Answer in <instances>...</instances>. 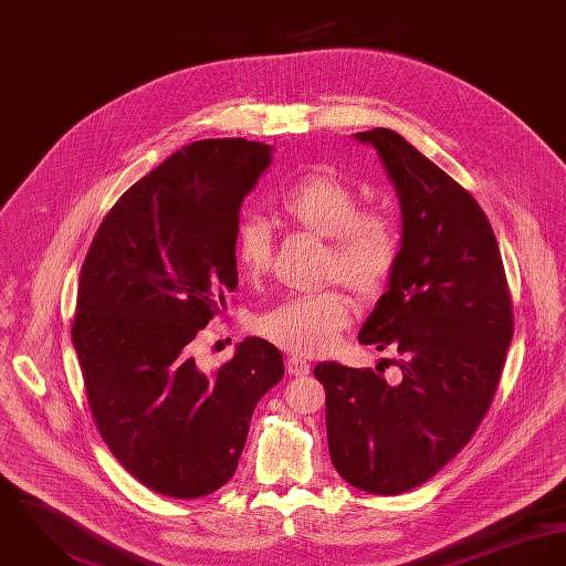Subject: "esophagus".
<instances>
[{"label": "esophagus", "mask_w": 566, "mask_h": 566, "mask_svg": "<svg viewBox=\"0 0 566 566\" xmlns=\"http://www.w3.org/2000/svg\"><path fill=\"white\" fill-rule=\"evenodd\" d=\"M286 369H289L291 376H308V374H311V363H306V360L300 358V356H291V358L286 360Z\"/></svg>", "instance_id": "1"}]
</instances>
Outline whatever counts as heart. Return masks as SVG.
I'll use <instances>...</instances> for the list:
<instances>
[{
    "label": "heart",
    "instance_id": "1",
    "mask_svg": "<svg viewBox=\"0 0 566 566\" xmlns=\"http://www.w3.org/2000/svg\"><path fill=\"white\" fill-rule=\"evenodd\" d=\"M284 217L327 239V271L360 293L379 289L399 255L392 219L379 210H360V197L332 171H313L280 192ZM271 228L253 214L237 228V260L248 273H262L271 262ZM352 321V302L340 291L295 295L260 314L255 329L273 345L316 356L329 352Z\"/></svg>",
    "mask_w": 566,
    "mask_h": 566
}]
</instances>
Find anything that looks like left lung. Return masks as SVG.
<instances>
[{
	"label": "left lung",
	"mask_w": 566,
	"mask_h": 566,
	"mask_svg": "<svg viewBox=\"0 0 566 566\" xmlns=\"http://www.w3.org/2000/svg\"><path fill=\"white\" fill-rule=\"evenodd\" d=\"M354 138L376 149L401 208L399 255L358 340L395 349L401 379L338 363L316 365L314 377L340 478L399 495L437 475L484 419L512 340V302L478 201L401 134L376 127Z\"/></svg>",
	"instance_id": "left-lung-1"
}]
</instances>
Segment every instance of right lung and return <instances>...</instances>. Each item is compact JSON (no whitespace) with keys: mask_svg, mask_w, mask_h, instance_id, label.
Returning <instances> with one entry per match:
<instances>
[{"mask_svg":"<svg viewBox=\"0 0 566 566\" xmlns=\"http://www.w3.org/2000/svg\"><path fill=\"white\" fill-rule=\"evenodd\" d=\"M271 151L245 138L182 147L122 195L80 271L71 338L93 419L127 473L167 497L197 500L234 475L255 403L284 376L258 336L217 371L190 356L239 284L241 206Z\"/></svg>","mask_w":566,"mask_h":566,"instance_id":"1","label":"right lung"}]
</instances>
